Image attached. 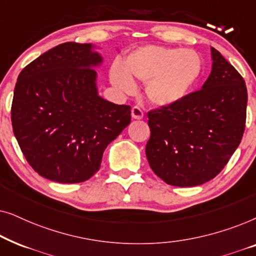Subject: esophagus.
<instances>
[{"label": "esophagus", "mask_w": 256, "mask_h": 256, "mask_svg": "<svg viewBox=\"0 0 256 256\" xmlns=\"http://www.w3.org/2000/svg\"><path fill=\"white\" fill-rule=\"evenodd\" d=\"M143 115H144V113H143V110L138 106H134L132 108V118H136V120H141V118H143Z\"/></svg>", "instance_id": "1"}]
</instances>
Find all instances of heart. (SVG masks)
<instances>
[{"mask_svg": "<svg viewBox=\"0 0 256 256\" xmlns=\"http://www.w3.org/2000/svg\"><path fill=\"white\" fill-rule=\"evenodd\" d=\"M202 59L194 51L162 46H144L110 70L112 82L126 93L135 90L130 76L148 82L146 94L154 104L171 107L188 96L202 76Z\"/></svg>", "mask_w": 256, "mask_h": 256, "instance_id": "1", "label": "heart"}]
</instances>
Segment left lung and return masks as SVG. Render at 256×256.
Masks as SVG:
<instances>
[{
  "mask_svg": "<svg viewBox=\"0 0 256 256\" xmlns=\"http://www.w3.org/2000/svg\"><path fill=\"white\" fill-rule=\"evenodd\" d=\"M211 54L212 71L202 90L174 106L148 112L146 158L154 172L174 186H197L214 178L244 132V80L218 50L211 48Z\"/></svg>",
  "mask_w": 256,
  "mask_h": 256,
  "instance_id": "8db88e82",
  "label": "left lung"
}]
</instances>
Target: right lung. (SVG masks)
Instances as JSON below:
<instances>
[{"mask_svg": "<svg viewBox=\"0 0 256 256\" xmlns=\"http://www.w3.org/2000/svg\"><path fill=\"white\" fill-rule=\"evenodd\" d=\"M92 44L68 42L22 70L12 104V130L42 177L82 183L100 169L104 149L130 124V106L99 96Z\"/></svg>", "mask_w": 256, "mask_h": 256, "instance_id": "obj_1", "label": "right lung"}]
</instances>
